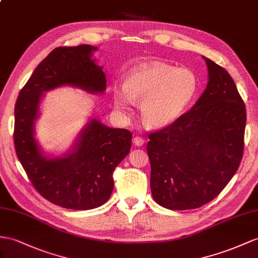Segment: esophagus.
<instances>
[{"label":"esophagus","instance_id":"34e87169","mask_svg":"<svg viewBox=\"0 0 258 258\" xmlns=\"http://www.w3.org/2000/svg\"><path fill=\"white\" fill-rule=\"evenodd\" d=\"M133 143H134L135 146H143V145L145 144V140H144V138L140 137V136H136V137H134Z\"/></svg>","mask_w":258,"mask_h":258}]
</instances>
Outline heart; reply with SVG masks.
<instances>
[{
    "label": "heart",
    "instance_id": "b5f03b06",
    "mask_svg": "<svg viewBox=\"0 0 258 258\" xmlns=\"http://www.w3.org/2000/svg\"><path fill=\"white\" fill-rule=\"evenodd\" d=\"M197 89L192 71L154 62L132 70L124 88L113 90V103L118 111H130L140 103L141 117L151 128L173 124L185 113Z\"/></svg>",
    "mask_w": 258,
    "mask_h": 258
}]
</instances>
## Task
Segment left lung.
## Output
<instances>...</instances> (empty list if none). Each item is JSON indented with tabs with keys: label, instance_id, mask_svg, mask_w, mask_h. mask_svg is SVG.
<instances>
[{
	"label": "left lung",
	"instance_id": "8db88e82",
	"mask_svg": "<svg viewBox=\"0 0 258 258\" xmlns=\"http://www.w3.org/2000/svg\"><path fill=\"white\" fill-rule=\"evenodd\" d=\"M208 84L186 113L149 134L150 188L171 210L202 207L221 193L239 169L246 110L232 77L204 56Z\"/></svg>",
	"mask_w": 258,
	"mask_h": 258
}]
</instances>
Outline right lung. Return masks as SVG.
I'll return each instance as SVG.
<instances>
[{"label": "right lung", "mask_w": 258, "mask_h": 258, "mask_svg": "<svg viewBox=\"0 0 258 258\" xmlns=\"http://www.w3.org/2000/svg\"><path fill=\"white\" fill-rule=\"evenodd\" d=\"M98 48L89 44L54 49L39 64L19 91L15 104L14 145L18 160L39 194L68 209L101 206L113 190V171L131 150L132 133L92 118L74 147L62 157H45L35 138V121L43 92L73 86L103 94L107 79L92 60Z\"/></svg>", "instance_id": "add662e5"}]
</instances>
